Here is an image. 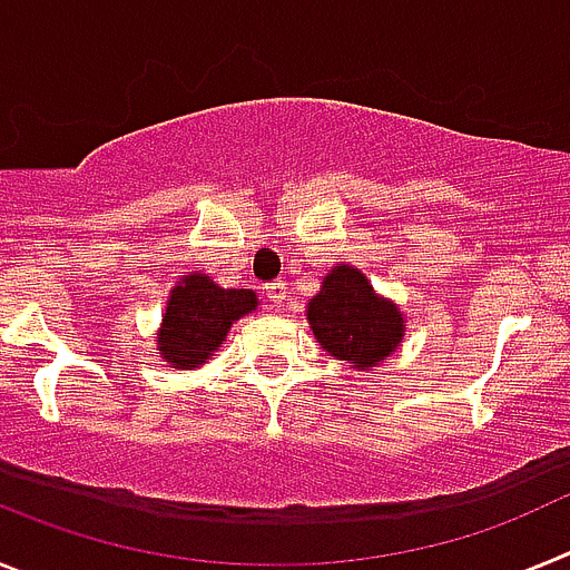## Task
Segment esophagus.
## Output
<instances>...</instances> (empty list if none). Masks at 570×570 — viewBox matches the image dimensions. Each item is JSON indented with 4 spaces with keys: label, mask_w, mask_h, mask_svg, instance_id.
Masks as SVG:
<instances>
[{
    "label": "esophagus",
    "mask_w": 570,
    "mask_h": 570,
    "mask_svg": "<svg viewBox=\"0 0 570 570\" xmlns=\"http://www.w3.org/2000/svg\"><path fill=\"white\" fill-rule=\"evenodd\" d=\"M262 291H265V296L274 302V308H282V305H285V299H288V288H285V282L282 279L268 282V285H265Z\"/></svg>",
    "instance_id": "esophagus-1"
}]
</instances>
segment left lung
I'll return each instance as SVG.
<instances>
[{"instance_id": "obj_1", "label": "left lung", "mask_w": 570, "mask_h": 570, "mask_svg": "<svg viewBox=\"0 0 570 570\" xmlns=\"http://www.w3.org/2000/svg\"><path fill=\"white\" fill-rule=\"evenodd\" d=\"M308 325L328 356L356 371H374L405 340V314L394 299L376 294L356 265L340 262L311 296Z\"/></svg>"}]
</instances>
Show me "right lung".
Returning a JSON list of instances; mask_svg holds the SVG:
<instances>
[{
	"label": "right lung",
	"mask_w": 570,
	"mask_h": 570,
	"mask_svg": "<svg viewBox=\"0 0 570 570\" xmlns=\"http://www.w3.org/2000/svg\"><path fill=\"white\" fill-rule=\"evenodd\" d=\"M259 308L254 291L223 288L203 271H190L170 288L156 331V354L176 371L205 365L223 347L230 325Z\"/></svg>",
	"instance_id": "obj_1"
}]
</instances>
